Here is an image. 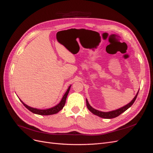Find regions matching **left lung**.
Here are the masks:
<instances>
[{
	"mask_svg": "<svg viewBox=\"0 0 153 153\" xmlns=\"http://www.w3.org/2000/svg\"><path fill=\"white\" fill-rule=\"evenodd\" d=\"M138 94V92H137V94H136V96H135V98L133 99V100L131 101L130 103H129L128 105H125L123 107L115 110H113L111 111V112H101V111L97 110L94 108H93L92 106L89 104V102H88L87 100H86V105L87 106V108L89 109L91 112L94 114V115H98V116L102 117V118H105V119H112V118H115L117 116H119V115H121L122 113H123L124 112H125L127 109H128L130 106L133 104V103L135 102V101L137 98V95Z\"/></svg>",
	"mask_w": 153,
	"mask_h": 153,
	"instance_id": "1",
	"label": "left lung"
}]
</instances>
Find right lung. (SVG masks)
<instances>
[{"label": "right lung", "mask_w": 153, "mask_h": 153, "mask_svg": "<svg viewBox=\"0 0 153 153\" xmlns=\"http://www.w3.org/2000/svg\"><path fill=\"white\" fill-rule=\"evenodd\" d=\"M71 85L69 87V88L68 89L67 91L66 92V93L64 94L63 98H62L61 102H60L58 105H57L56 106H53V107L51 108H48V109H46V110H39V109H37V108H32L29 106L28 105H25V103H24L22 101V103L24 104V105L25 106V107L28 109L29 110H30V112H32V113H34L36 114H39V115H52V114H56L57 112H59L60 110H62V108L64 107V105L66 103V98L68 96V94L69 93V89H70Z\"/></svg>", "instance_id": "right-lung-1"}]
</instances>
